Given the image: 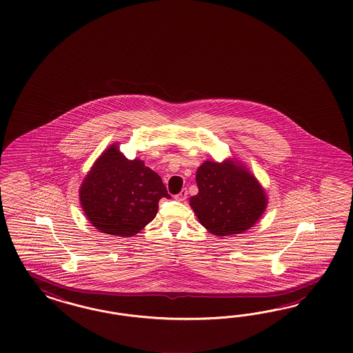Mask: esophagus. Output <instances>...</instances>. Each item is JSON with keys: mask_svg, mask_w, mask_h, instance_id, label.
Returning a JSON list of instances; mask_svg holds the SVG:
<instances>
[{"mask_svg": "<svg viewBox=\"0 0 353 353\" xmlns=\"http://www.w3.org/2000/svg\"><path fill=\"white\" fill-rule=\"evenodd\" d=\"M174 198H176V201H179V202H183V201L188 198V190H186V189H182L181 192H179L177 195H174Z\"/></svg>", "mask_w": 353, "mask_h": 353, "instance_id": "obj_1", "label": "esophagus"}]
</instances>
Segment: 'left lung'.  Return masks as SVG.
<instances>
[{
    "label": "left lung",
    "instance_id": "8db88e82",
    "mask_svg": "<svg viewBox=\"0 0 353 353\" xmlns=\"http://www.w3.org/2000/svg\"><path fill=\"white\" fill-rule=\"evenodd\" d=\"M195 181L199 192L190 198V205L199 223L212 234L246 232L267 207L261 186L242 165L204 161Z\"/></svg>",
    "mask_w": 353,
    "mask_h": 353
}]
</instances>
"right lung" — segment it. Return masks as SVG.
Listing matches in <instances>:
<instances>
[{
	"label": "right lung",
	"mask_w": 353,
	"mask_h": 353,
	"mask_svg": "<svg viewBox=\"0 0 353 353\" xmlns=\"http://www.w3.org/2000/svg\"><path fill=\"white\" fill-rule=\"evenodd\" d=\"M171 198L161 176L139 159L128 161L117 145L94 163L80 188L86 219L106 234L132 236L157 216L159 199Z\"/></svg>",
	"instance_id": "add662e5"
}]
</instances>
